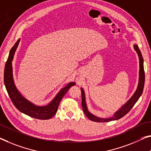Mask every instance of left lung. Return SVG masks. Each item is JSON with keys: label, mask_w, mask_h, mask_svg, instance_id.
Here are the masks:
<instances>
[{"label": "left lung", "mask_w": 151, "mask_h": 151, "mask_svg": "<svg viewBox=\"0 0 151 151\" xmlns=\"http://www.w3.org/2000/svg\"><path fill=\"white\" fill-rule=\"evenodd\" d=\"M134 48L135 50L137 52L139 57V61H140V70H139V81H138V88L136 89V92H134L128 101L123 105L119 110L116 111L115 114L113 115V117L109 118H101L96 117V116L92 114L91 113L89 112V111L88 110L86 103V99H85V93L83 90L81 88V92H82V106L83 112H84L85 115H86V117L88 118L91 121L96 122H107L113 121V120H117L124 117V115H126L129 111L131 110V109L133 107L134 105H135V103L138 101V100L140 98L141 94H142L143 89H144V85H145V70H144V65H143V57L142 56V53H141L140 49H139L138 45H134Z\"/></svg>", "instance_id": "obj_1"}]
</instances>
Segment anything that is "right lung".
Wrapping results in <instances>:
<instances>
[{
    "label": "right lung",
    "mask_w": 151,
    "mask_h": 151,
    "mask_svg": "<svg viewBox=\"0 0 151 151\" xmlns=\"http://www.w3.org/2000/svg\"><path fill=\"white\" fill-rule=\"evenodd\" d=\"M19 41L20 39L17 41V42L11 49L7 61L6 62L5 67H4V83L6 91H7L9 96L10 97L11 101L13 102V105L21 112L29 116V117L36 118V119H48L51 118L52 116H54L55 114H56L58 106H59L63 97L72 86L76 84V83H69L65 87L60 90L54 99L46 106H37L27 101L26 99L22 96V95L17 90L15 83H14L13 77L12 61Z\"/></svg>",
    "instance_id": "add662e5"
}]
</instances>
